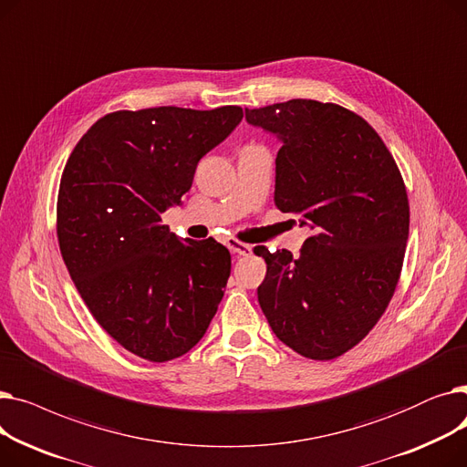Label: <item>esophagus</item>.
Instances as JSON below:
<instances>
[{"instance_id": "obj_1", "label": "esophagus", "mask_w": 467, "mask_h": 467, "mask_svg": "<svg viewBox=\"0 0 467 467\" xmlns=\"http://www.w3.org/2000/svg\"><path fill=\"white\" fill-rule=\"evenodd\" d=\"M227 248L236 254V255H250L252 254V246L250 244H244V242H238L236 238H229L227 240Z\"/></svg>"}]
</instances>
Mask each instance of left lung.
<instances>
[{
    "label": "left lung",
    "instance_id": "obj_1",
    "mask_svg": "<svg viewBox=\"0 0 467 467\" xmlns=\"http://www.w3.org/2000/svg\"><path fill=\"white\" fill-rule=\"evenodd\" d=\"M246 119L275 132V204L314 229L299 257L255 246L266 263L257 297L297 354L327 361L363 340L394 297L409 236L401 171L377 130L333 102L287 100Z\"/></svg>",
    "mask_w": 467,
    "mask_h": 467
}]
</instances>
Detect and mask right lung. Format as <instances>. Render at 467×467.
<instances>
[{
    "label": "right lung",
    "mask_w": 467,
    "mask_h": 467,
    "mask_svg": "<svg viewBox=\"0 0 467 467\" xmlns=\"http://www.w3.org/2000/svg\"><path fill=\"white\" fill-rule=\"evenodd\" d=\"M240 106L119 109L73 147L57 201L67 273L100 327L162 363L199 342L223 299L231 254L213 238L170 233L199 161L242 120Z\"/></svg>",
    "instance_id": "add662e5"
}]
</instances>
